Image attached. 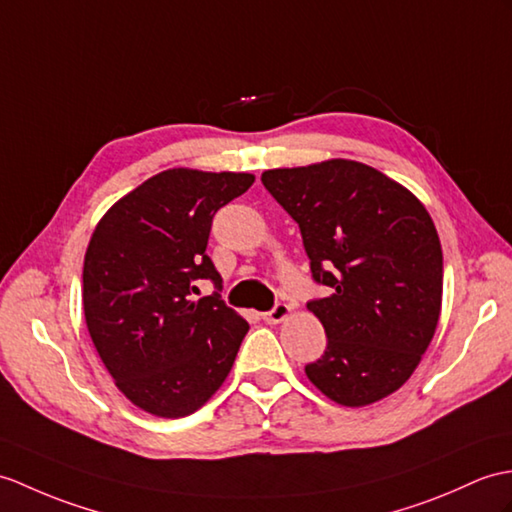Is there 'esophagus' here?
<instances>
[{"label":"esophagus","instance_id":"1","mask_svg":"<svg viewBox=\"0 0 512 512\" xmlns=\"http://www.w3.org/2000/svg\"><path fill=\"white\" fill-rule=\"evenodd\" d=\"M290 314H292V307H290V305H285V303H277L275 307H272L270 312L261 314V316H264L266 323H270V325H277V323H283L285 318H290Z\"/></svg>","mask_w":512,"mask_h":512}]
</instances>
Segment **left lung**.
Instances as JSON below:
<instances>
[{
	"instance_id": "obj_1",
	"label": "left lung",
	"mask_w": 512,
	"mask_h": 512,
	"mask_svg": "<svg viewBox=\"0 0 512 512\" xmlns=\"http://www.w3.org/2000/svg\"><path fill=\"white\" fill-rule=\"evenodd\" d=\"M261 183L299 224L312 275L331 292L307 303L327 334L307 379L347 408L397 392L441 318L443 251L423 202L351 159L266 170Z\"/></svg>"
}]
</instances>
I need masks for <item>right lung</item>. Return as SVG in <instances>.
Listing matches in <instances>:
<instances>
[{
  "label": "right lung",
  "instance_id": "right-lung-1",
  "mask_svg": "<svg viewBox=\"0 0 512 512\" xmlns=\"http://www.w3.org/2000/svg\"><path fill=\"white\" fill-rule=\"evenodd\" d=\"M255 183L248 172L172 168L104 213L82 268L93 347L117 390L159 419L194 414L229 377L248 323L194 281L222 277L207 257L211 220Z\"/></svg>",
  "mask_w": 512,
  "mask_h": 512
}]
</instances>
